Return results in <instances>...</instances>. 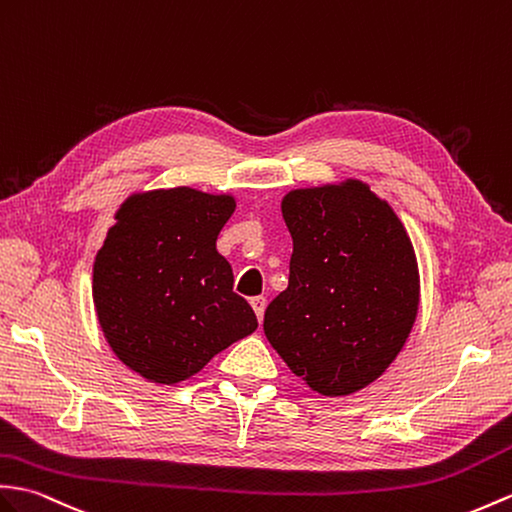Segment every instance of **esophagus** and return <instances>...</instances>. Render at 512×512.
Masks as SVG:
<instances>
[{
  "mask_svg": "<svg viewBox=\"0 0 512 512\" xmlns=\"http://www.w3.org/2000/svg\"><path fill=\"white\" fill-rule=\"evenodd\" d=\"M251 307H253L255 314H257V320L261 323V320H264V312H266V299H264V296H253Z\"/></svg>",
  "mask_w": 512,
  "mask_h": 512,
  "instance_id": "obj_1",
  "label": "esophagus"
}]
</instances>
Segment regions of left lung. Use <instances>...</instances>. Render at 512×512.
Returning a JSON list of instances; mask_svg holds the SVG:
<instances>
[{"instance_id":"obj_1","label":"left lung","mask_w":512,"mask_h":512,"mask_svg":"<svg viewBox=\"0 0 512 512\" xmlns=\"http://www.w3.org/2000/svg\"><path fill=\"white\" fill-rule=\"evenodd\" d=\"M290 281L264 334L318 395L347 397L395 362L419 314L417 253L403 222L360 178L292 189Z\"/></svg>"}]
</instances>
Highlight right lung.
<instances>
[{
  "mask_svg": "<svg viewBox=\"0 0 512 512\" xmlns=\"http://www.w3.org/2000/svg\"><path fill=\"white\" fill-rule=\"evenodd\" d=\"M233 211V194L185 185L135 192L115 211L93 261V307L117 360L146 382H185L257 329L216 248Z\"/></svg>",
  "mask_w": 512,
  "mask_h": 512,
  "instance_id": "right-lung-1",
  "label": "right lung"
}]
</instances>
